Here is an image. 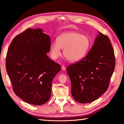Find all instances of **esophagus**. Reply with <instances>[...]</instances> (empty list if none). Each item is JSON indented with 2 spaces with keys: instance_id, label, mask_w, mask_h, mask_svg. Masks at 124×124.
I'll return each mask as SVG.
<instances>
[{
  "instance_id": "obj_1",
  "label": "esophagus",
  "mask_w": 124,
  "mask_h": 124,
  "mask_svg": "<svg viewBox=\"0 0 124 124\" xmlns=\"http://www.w3.org/2000/svg\"><path fill=\"white\" fill-rule=\"evenodd\" d=\"M61 69H62L63 70H65V67L64 65H62Z\"/></svg>"
}]
</instances>
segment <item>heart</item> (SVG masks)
Instances as JSON below:
<instances>
[{"label": "heart", "mask_w": 124, "mask_h": 124, "mask_svg": "<svg viewBox=\"0 0 124 124\" xmlns=\"http://www.w3.org/2000/svg\"><path fill=\"white\" fill-rule=\"evenodd\" d=\"M91 40L88 36L70 31L62 33L57 38V41L51 43L49 51L53 59L61 55L63 48L64 57L70 62H77L82 59L88 53L91 47Z\"/></svg>", "instance_id": "b5f03b06"}]
</instances>
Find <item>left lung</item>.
<instances>
[{"label": "left lung", "instance_id": "1", "mask_svg": "<svg viewBox=\"0 0 124 124\" xmlns=\"http://www.w3.org/2000/svg\"><path fill=\"white\" fill-rule=\"evenodd\" d=\"M115 67L114 50L110 39L99 32L87 56L67 69L74 99L87 103L98 99L108 88Z\"/></svg>", "mask_w": 124, "mask_h": 124}]
</instances>
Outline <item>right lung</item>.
Instances as JSON below:
<instances>
[{
    "mask_svg": "<svg viewBox=\"0 0 124 124\" xmlns=\"http://www.w3.org/2000/svg\"><path fill=\"white\" fill-rule=\"evenodd\" d=\"M50 45L49 36L41 29L28 28L13 39L8 49L6 68L13 91L28 103L44 104L51 97L53 79L61 66L47 55Z\"/></svg>",
    "mask_w": 124,
    "mask_h": 124,
    "instance_id": "add662e5",
    "label": "right lung"
}]
</instances>
